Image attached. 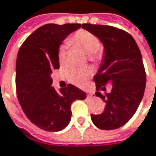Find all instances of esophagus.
Listing matches in <instances>:
<instances>
[{
    "label": "esophagus",
    "instance_id": "34e87169",
    "mask_svg": "<svg viewBox=\"0 0 156 156\" xmlns=\"http://www.w3.org/2000/svg\"><path fill=\"white\" fill-rule=\"evenodd\" d=\"M87 96L88 97V98H94V94H92V93L87 94Z\"/></svg>",
    "mask_w": 156,
    "mask_h": 156
}]
</instances>
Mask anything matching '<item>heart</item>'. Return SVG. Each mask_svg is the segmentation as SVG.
<instances>
[{
  "label": "heart",
  "instance_id": "1",
  "mask_svg": "<svg viewBox=\"0 0 156 156\" xmlns=\"http://www.w3.org/2000/svg\"><path fill=\"white\" fill-rule=\"evenodd\" d=\"M70 45L80 48L87 55H93L101 49V42L99 39L92 33L86 30H79L69 40ZM66 57V48L62 47L58 52V61L62 63ZM90 77V72L79 69H71L68 74L69 81L77 86H83Z\"/></svg>",
  "mask_w": 156,
  "mask_h": 156
}]
</instances>
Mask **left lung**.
I'll use <instances>...</instances> for the list:
<instances>
[{
  "mask_svg": "<svg viewBox=\"0 0 156 156\" xmlns=\"http://www.w3.org/2000/svg\"><path fill=\"white\" fill-rule=\"evenodd\" d=\"M81 27L94 34L104 47V56L94 81L95 95L106 106L101 115H91L93 123L101 129H116L129 122L141 103L146 86L142 57L135 39L126 31L104 25L83 24ZM112 89L103 96L105 85Z\"/></svg>",
  "mask_w": 156,
  "mask_h": 156,
  "instance_id": "8db88e82",
  "label": "left lung"
}]
</instances>
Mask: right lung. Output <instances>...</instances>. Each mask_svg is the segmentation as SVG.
Returning a JSON list of instances; mask_svg holds the SVG:
<instances>
[{"label": "right lung", "instance_id": "add662e5", "mask_svg": "<svg viewBox=\"0 0 156 156\" xmlns=\"http://www.w3.org/2000/svg\"><path fill=\"white\" fill-rule=\"evenodd\" d=\"M81 24H46L32 33L19 49L15 85L21 108L29 121L40 129L57 132L71 120L70 107L86 93L72 84L56 91L52 87V71L58 69L59 48L65 38Z\"/></svg>", "mask_w": 156, "mask_h": 156}]
</instances>
